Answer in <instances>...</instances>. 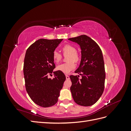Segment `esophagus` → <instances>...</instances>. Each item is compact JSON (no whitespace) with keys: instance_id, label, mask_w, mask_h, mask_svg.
Listing matches in <instances>:
<instances>
[{"instance_id":"obj_1","label":"esophagus","mask_w":131,"mask_h":131,"mask_svg":"<svg viewBox=\"0 0 131 131\" xmlns=\"http://www.w3.org/2000/svg\"><path fill=\"white\" fill-rule=\"evenodd\" d=\"M66 77L67 80H69L70 79V77H69V76H68V75H66Z\"/></svg>"}]
</instances>
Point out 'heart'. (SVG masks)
<instances>
[{
  "instance_id": "b5f03b06",
  "label": "heart",
  "mask_w": 131,
  "mask_h": 131,
  "mask_svg": "<svg viewBox=\"0 0 131 131\" xmlns=\"http://www.w3.org/2000/svg\"><path fill=\"white\" fill-rule=\"evenodd\" d=\"M63 53L64 55L68 54L67 58L68 62L62 63L57 66V69L63 73L68 74L75 69V62H78L80 60V56L77 52V49L74 46L69 44H66L62 48ZM52 58L55 63L60 62L62 59V54L56 50L53 51L52 53Z\"/></svg>"
}]
</instances>
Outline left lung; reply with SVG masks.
I'll list each match as a JSON object with an SVG mask.
<instances>
[{"label": "left lung", "instance_id": "obj_1", "mask_svg": "<svg viewBox=\"0 0 131 131\" xmlns=\"http://www.w3.org/2000/svg\"><path fill=\"white\" fill-rule=\"evenodd\" d=\"M77 42L81 50V59L75 73L70 75L72 82L70 91L74 102L85 106H91L98 101L103 93L105 79L103 57L100 46L86 35L68 39Z\"/></svg>", "mask_w": 131, "mask_h": 131}]
</instances>
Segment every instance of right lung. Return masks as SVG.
Returning <instances> with one entry per match:
<instances>
[{
  "label": "right lung",
  "instance_id": "1",
  "mask_svg": "<svg viewBox=\"0 0 131 131\" xmlns=\"http://www.w3.org/2000/svg\"><path fill=\"white\" fill-rule=\"evenodd\" d=\"M62 40L39 39L26 53L23 66L26 89L31 100L43 108L57 102L66 79L64 73L59 70L53 72V79L48 78L56 67L52 53Z\"/></svg>",
  "mask_w": 131,
  "mask_h": 131
}]
</instances>
